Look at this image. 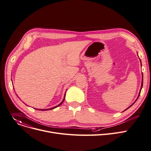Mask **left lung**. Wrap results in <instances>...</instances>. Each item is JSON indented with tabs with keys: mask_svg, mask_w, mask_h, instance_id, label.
Wrapping results in <instances>:
<instances>
[{
	"mask_svg": "<svg viewBox=\"0 0 151 151\" xmlns=\"http://www.w3.org/2000/svg\"><path fill=\"white\" fill-rule=\"evenodd\" d=\"M143 73H142V86H141V88H140V90H139V92L138 96V97H137V99L135 100V102H134V103H133V104H132L131 106H129V107L128 108H127V109H126L125 110H127V109H129V107H131V106H132V105H133V104H134V103H135L136 102V101H137V99L138 98V97H139V95H140V93H141V90H142V87H143ZM125 110H124V111H125Z\"/></svg>",
	"mask_w": 151,
	"mask_h": 151,
	"instance_id": "8db88e82",
	"label": "left lung"
}]
</instances>
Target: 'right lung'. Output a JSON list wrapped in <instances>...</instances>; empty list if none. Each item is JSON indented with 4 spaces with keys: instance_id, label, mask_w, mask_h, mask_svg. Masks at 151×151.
Wrapping results in <instances>:
<instances>
[{
    "instance_id": "1",
    "label": "right lung",
    "mask_w": 151,
    "mask_h": 151,
    "mask_svg": "<svg viewBox=\"0 0 151 151\" xmlns=\"http://www.w3.org/2000/svg\"><path fill=\"white\" fill-rule=\"evenodd\" d=\"M65 96H64V99H63V101L60 103L59 104H58V106H56V107H52V108H50V109H37V110H51V109H55V108H56V107H58V106H59L60 105H61L62 104H63V103L64 102V99H65Z\"/></svg>"
}]
</instances>
